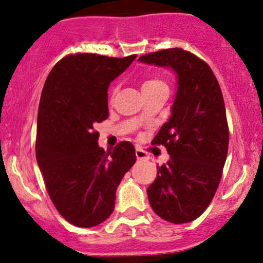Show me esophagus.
I'll return each instance as SVG.
<instances>
[{
    "instance_id": "1",
    "label": "esophagus",
    "mask_w": 263,
    "mask_h": 263,
    "mask_svg": "<svg viewBox=\"0 0 263 263\" xmlns=\"http://www.w3.org/2000/svg\"><path fill=\"white\" fill-rule=\"evenodd\" d=\"M136 157H137V159L138 160H142V159H147L148 158V156H147V153H145V152H143L142 149H136Z\"/></svg>"
}]
</instances>
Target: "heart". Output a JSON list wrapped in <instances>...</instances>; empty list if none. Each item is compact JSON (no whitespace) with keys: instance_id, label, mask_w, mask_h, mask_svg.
Here are the masks:
<instances>
[{"instance_id":"1","label":"heart","mask_w":263,"mask_h":263,"mask_svg":"<svg viewBox=\"0 0 263 263\" xmlns=\"http://www.w3.org/2000/svg\"><path fill=\"white\" fill-rule=\"evenodd\" d=\"M158 88H167L166 84L158 78H148L142 84V90H153Z\"/></svg>"}]
</instances>
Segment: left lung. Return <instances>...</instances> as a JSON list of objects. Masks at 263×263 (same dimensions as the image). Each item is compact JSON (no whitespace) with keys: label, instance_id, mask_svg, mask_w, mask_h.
<instances>
[{"label":"left lung","instance_id":"obj_1","mask_svg":"<svg viewBox=\"0 0 263 263\" xmlns=\"http://www.w3.org/2000/svg\"><path fill=\"white\" fill-rule=\"evenodd\" d=\"M138 61L170 68L178 84L172 115L152 142L165 145L170 159L157 166L148 200L166 222H192L216 194L228 154L229 129L219 83L207 63L182 49L147 53Z\"/></svg>","mask_w":263,"mask_h":263}]
</instances>
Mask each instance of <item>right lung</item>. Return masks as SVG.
<instances>
[{
  "label": "right lung",
  "mask_w": 263,
  "mask_h": 263,
  "mask_svg": "<svg viewBox=\"0 0 263 263\" xmlns=\"http://www.w3.org/2000/svg\"><path fill=\"white\" fill-rule=\"evenodd\" d=\"M136 58L66 56L44 84L37 112L36 162L56 210L76 227H96L110 217L116 189L136 162L132 143L121 142L105 153L94 131V125L109 116L110 83Z\"/></svg>",
  "instance_id": "add662e5"
}]
</instances>
